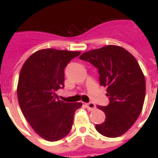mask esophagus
<instances>
[{
  "label": "esophagus",
  "instance_id": "1",
  "mask_svg": "<svg viewBox=\"0 0 158 158\" xmlns=\"http://www.w3.org/2000/svg\"><path fill=\"white\" fill-rule=\"evenodd\" d=\"M85 106H86V108L89 110V111H93V110L96 109V105L92 102L85 103Z\"/></svg>",
  "mask_w": 158,
  "mask_h": 158
}]
</instances>
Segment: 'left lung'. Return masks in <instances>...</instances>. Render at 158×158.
Here are the masks:
<instances>
[{"label": "left lung", "mask_w": 158, "mask_h": 158, "mask_svg": "<svg viewBox=\"0 0 158 158\" xmlns=\"http://www.w3.org/2000/svg\"><path fill=\"white\" fill-rule=\"evenodd\" d=\"M79 58L98 69L101 85L106 87L110 102L97 106L106 114L96 129L106 137L116 138L129 130L142 110L146 79L135 56L118 45H109L84 52Z\"/></svg>", "instance_id": "obj_1"}]
</instances>
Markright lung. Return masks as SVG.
Here are the masks:
<instances>
[{
  "mask_svg": "<svg viewBox=\"0 0 158 158\" xmlns=\"http://www.w3.org/2000/svg\"><path fill=\"white\" fill-rule=\"evenodd\" d=\"M80 52L56 49L37 51L23 63L17 88L19 106L35 132L56 141L70 132L81 102H64L56 91L64 86V69Z\"/></svg>",
  "mask_w": 158,
  "mask_h": 158,
  "instance_id": "1",
  "label": "right lung"
}]
</instances>
